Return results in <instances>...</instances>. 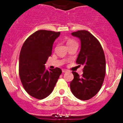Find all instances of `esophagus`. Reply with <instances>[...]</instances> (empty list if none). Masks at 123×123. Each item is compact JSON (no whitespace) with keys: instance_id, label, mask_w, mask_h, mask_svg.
<instances>
[{"instance_id":"1","label":"esophagus","mask_w":123,"mask_h":123,"mask_svg":"<svg viewBox=\"0 0 123 123\" xmlns=\"http://www.w3.org/2000/svg\"><path fill=\"white\" fill-rule=\"evenodd\" d=\"M62 73H66V72H67L68 71V70H67V69H62Z\"/></svg>"}]
</instances>
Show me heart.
<instances>
[{"mask_svg":"<svg viewBox=\"0 0 123 123\" xmlns=\"http://www.w3.org/2000/svg\"><path fill=\"white\" fill-rule=\"evenodd\" d=\"M74 42V41H73V40H68V41H67V43H71V42Z\"/></svg>","mask_w":123,"mask_h":123,"instance_id":"b5f03b06","label":"heart"}]
</instances>
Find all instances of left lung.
Returning a JSON list of instances; mask_svg holds the SVG:
<instances>
[{
  "label": "left lung",
  "instance_id": "obj_1",
  "mask_svg": "<svg viewBox=\"0 0 123 123\" xmlns=\"http://www.w3.org/2000/svg\"><path fill=\"white\" fill-rule=\"evenodd\" d=\"M71 35L79 38L81 42L76 62L84 68L81 76L72 72L74 79L70 83L71 90L79 99H90L99 91L104 82L106 73L105 55L99 42L90 32L79 30Z\"/></svg>",
  "mask_w": 123,
  "mask_h": 123
}]
</instances>
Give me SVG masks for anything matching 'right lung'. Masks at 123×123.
<instances>
[{
	"mask_svg": "<svg viewBox=\"0 0 123 123\" xmlns=\"http://www.w3.org/2000/svg\"><path fill=\"white\" fill-rule=\"evenodd\" d=\"M60 32L38 30L26 39L19 54V74L25 91L33 97L43 99L54 90L62 70H47L44 64L52 55L54 41Z\"/></svg>",
	"mask_w": 123,
	"mask_h": 123,
	"instance_id": "right-lung-1",
	"label": "right lung"
}]
</instances>
